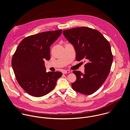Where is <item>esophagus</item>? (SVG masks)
Segmentation results:
<instances>
[{
    "label": "esophagus",
    "instance_id": "obj_1",
    "mask_svg": "<svg viewBox=\"0 0 130 130\" xmlns=\"http://www.w3.org/2000/svg\"><path fill=\"white\" fill-rule=\"evenodd\" d=\"M70 73V71H69V70H67V71H63L62 72V73L63 74H69Z\"/></svg>",
    "mask_w": 130,
    "mask_h": 130
}]
</instances>
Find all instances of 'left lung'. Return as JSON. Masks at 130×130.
Instances as JSON below:
<instances>
[{
  "mask_svg": "<svg viewBox=\"0 0 130 130\" xmlns=\"http://www.w3.org/2000/svg\"><path fill=\"white\" fill-rule=\"evenodd\" d=\"M63 34L74 46L76 60L87 62L84 73L73 71L76 79L72 88L90 95L102 86L110 73L113 60L110 44L100 32L87 27L64 30Z\"/></svg>",
  "mask_w": 130,
  "mask_h": 130,
  "instance_id": "left-lung-1",
  "label": "left lung"
}]
</instances>
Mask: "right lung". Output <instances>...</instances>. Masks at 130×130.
Instances as JSON below:
<instances>
[{
  "instance_id": "add662e5",
  "label": "right lung",
  "mask_w": 130,
  "mask_h": 130,
  "mask_svg": "<svg viewBox=\"0 0 130 130\" xmlns=\"http://www.w3.org/2000/svg\"><path fill=\"white\" fill-rule=\"evenodd\" d=\"M62 30L40 32L24 38L12 58V67L20 86L28 94L42 96L52 91L60 72H46L44 61L50 59V46Z\"/></svg>"
}]
</instances>
